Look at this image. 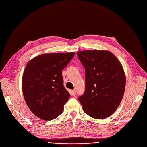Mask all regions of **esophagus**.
Instances as JSON below:
<instances>
[{
	"mask_svg": "<svg viewBox=\"0 0 147 147\" xmlns=\"http://www.w3.org/2000/svg\"><path fill=\"white\" fill-rule=\"evenodd\" d=\"M71 94L73 96H74L76 95V91L74 90L71 91Z\"/></svg>",
	"mask_w": 147,
	"mask_h": 147,
	"instance_id": "34e87169",
	"label": "esophagus"
}]
</instances>
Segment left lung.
<instances>
[{"label":"left lung","instance_id":"8db88e82","mask_svg":"<svg viewBox=\"0 0 147 147\" xmlns=\"http://www.w3.org/2000/svg\"><path fill=\"white\" fill-rule=\"evenodd\" d=\"M77 55L85 68V90L78 100L84 112L96 119L110 116L121 102L126 79L121 62L107 50H84Z\"/></svg>","mask_w":147,"mask_h":147}]
</instances>
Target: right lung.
Returning <instances> with one entry per match:
<instances>
[{
  "mask_svg": "<svg viewBox=\"0 0 147 147\" xmlns=\"http://www.w3.org/2000/svg\"><path fill=\"white\" fill-rule=\"evenodd\" d=\"M74 54H42L26 64L22 88L26 105L37 117L50 121L63 113L70 94L63 86L62 72Z\"/></svg>",
  "mask_w": 147,
  "mask_h": 147,
  "instance_id": "add662e5",
  "label": "right lung"
}]
</instances>
